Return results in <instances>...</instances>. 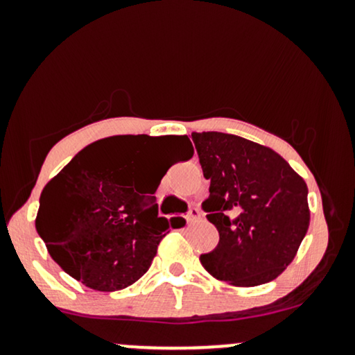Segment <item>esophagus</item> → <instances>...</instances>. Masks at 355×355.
<instances>
[{
	"label": "esophagus",
	"mask_w": 355,
	"mask_h": 355,
	"mask_svg": "<svg viewBox=\"0 0 355 355\" xmlns=\"http://www.w3.org/2000/svg\"><path fill=\"white\" fill-rule=\"evenodd\" d=\"M200 210L198 209H190V211L189 214H187V220H189V222H197L198 218H200Z\"/></svg>",
	"instance_id": "34e87169"
}]
</instances>
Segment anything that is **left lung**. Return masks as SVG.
I'll list each match as a JSON object with an SVG mask.
<instances>
[{
	"label": "left lung",
	"instance_id": "1",
	"mask_svg": "<svg viewBox=\"0 0 355 355\" xmlns=\"http://www.w3.org/2000/svg\"><path fill=\"white\" fill-rule=\"evenodd\" d=\"M210 197L207 218L220 240L200 257L210 275L235 287L279 277L307 234V183L268 146L220 132L191 133Z\"/></svg>",
	"mask_w": 355,
	"mask_h": 355
}]
</instances>
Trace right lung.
Masks as SVG:
<instances>
[{"label": "right lung", "instance_id": "right-lung-1", "mask_svg": "<svg viewBox=\"0 0 355 355\" xmlns=\"http://www.w3.org/2000/svg\"><path fill=\"white\" fill-rule=\"evenodd\" d=\"M146 135L103 138L83 148L46 183L35 225L51 259L87 287L115 292L135 284L152 266L168 222L158 217L155 190L164 173L137 177L148 158ZM183 160L193 157L189 137H172Z\"/></svg>", "mask_w": 355, "mask_h": 355}]
</instances>
